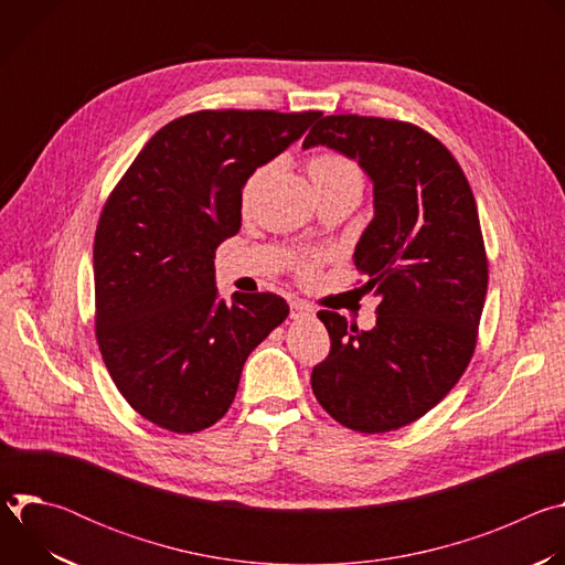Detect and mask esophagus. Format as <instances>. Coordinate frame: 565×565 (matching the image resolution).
Returning <instances> with one entry per match:
<instances>
[{
  "label": "esophagus",
  "instance_id": "obj_1",
  "mask_svg": "<svg viewBox=\"0 0 565 565\" xmlns=\"http://www.w3.org/2000/svg\"><path fill=\"white\" fill-rule=\"evenodd\" d=\"M312 315V308L303 301H292L290 303V317L292 319H303V317H310Z\"/></svg>",
  "mask_w": 565,
  "mask_h": 565
}]
</instances>
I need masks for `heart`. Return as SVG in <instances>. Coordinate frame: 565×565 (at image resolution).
Returning <instances> with one entry per match:
<instances>
[{
  "instance_id": "1",
  "label": "heart",
  "mask_w": 565,
  "mask_h": 565,
  "mask_svg": "<svg viewBox=\"0 0 565 565\" xmlns=\"http://www.w3.org/2000/svg\"><path fill=\"white\" fill-rule=\"evenodd\" d=\"M308 174L315 185V192H335V190H362V170L355 160L342 151L324 149L308 158ZM257 177H253L246 185L244 196L253 192ZM310 264H303V273H310Z\"/></svg>"
}]
</instances>
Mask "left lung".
<instances>
[{
	"instance_id": "obj_1",
	"label": "left lung",
	"mask_w": 565,
	"mask_h": 565,
	"mask_svg": "<svg viewBox=\"0 0 565 565\" xmlns=\"http://www.w3.org/2000/svg\"><path fill=\"white\" fill-rule=\"evenodd\" d=\"M315 145L351 156L373 183L353 262L380 303L371 331L317 312L331 353L312 369V393L353 431H393L434 409L473 355L488 295L476 201L451 151L412 122L327 116L303 140Z\"/></svg>"
}]
</instances>
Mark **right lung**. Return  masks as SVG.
<instances>
[{
	"mask_svg": "<svg viewBox=\"0 0 565 565\" xmlns=\"http://www.w3.org/2000/svg\"><path fill=\"white\" fill-rule=\"evenodd\" d=\"M319 111H196L158 129L107 199L94 241L96 338L111 380L174 434L230 409L248 355L288 317L273 292L218 299L214 250L241 190Z\"/></svg>",
	"mask_w": 565,
	"mask_h": 565,
	"instance_id": "obj_1",
	"label": "right lung"
}]
</instances>
